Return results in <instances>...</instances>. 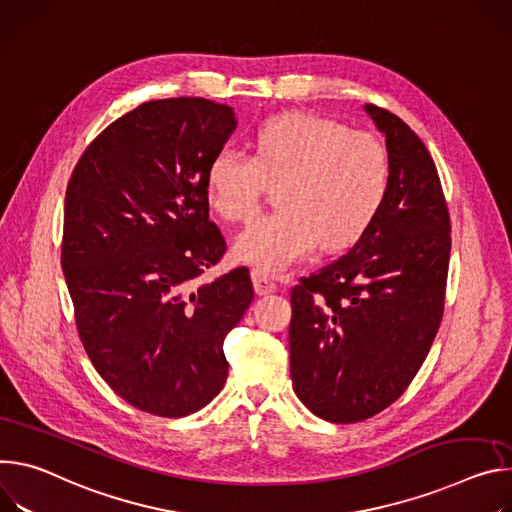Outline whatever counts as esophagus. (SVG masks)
Listing matches in <instances>:
<instances>
[{"label": "esophagus", "mask_w": 512, "mask_h": 512, "mask_svg": "<svg viewBox=\"0 0 512 512\" xmlns=\"http://www.w3.org/2000/svg\"><path fill=\"white\" fill-rule=\"evenodd\" d=\"M252 282H254V289L258 295H270L276 291V282L260 268L252 270Z\"/></svg>", "instance_id": "1"}]
</instances>
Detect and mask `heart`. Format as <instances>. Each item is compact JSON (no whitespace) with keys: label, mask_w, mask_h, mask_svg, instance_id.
<instances>
[{"label":"heart","mask_w":512,"mask_h":512,"mask_svg":"<svg viewBox=\"0 0 512 512\" xmlns=\"http://www.w3.org/2000/svg\"><path fill=\"white\" fill-rule=\"evenodd\" d=\"M388 152L370 132L313 113L266 120L254 156L221 148L207 166L209 205L246 221L276 185L280 209L258 217L236 238V256L264 272H282L317 246L325 252L358 242L388 193Z\"/></svg>","instance_id":"obj_1"}]
</instances>
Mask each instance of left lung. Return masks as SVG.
I'll use <instances>...</instances> for the list:
<instances>
[{
    "instance_id": "8db88e82",
    "label": "left lung",
    "mask_w": 512,
    "mask_h": 512,
    "mask_svg": "<svg viewBox=\"0 0 512 512\" xmlns=\"http://www.w3.org/2000/svg\"><path fill=\"white\" fill-rule=\"evenodd\" d=\"M386 138L388 193L354 248L291 293V378L329 423H358L407 390L437 335L449 266V211L435 162L399 118L366 103Z\"/></svg>"
}]
</instances>
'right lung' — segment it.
<instances>
[{"instance_id":"obj_1","label":"right lung","mask_w":512,"mask_h":512,"mask_svg":"<svg viewBox=\"0 0 512 512\" xmlns=\"http://www.w3.org/2000/svg\"><path fill=\"white\" fill-rule=\"evenodd\" d=\"M236 126L232 107L203 97L146 101L87 146L67 187L61 264L83 348L124 401L158 417L215 399L223 339L254 299L246 266L199 282L225 252L207 166Z\"/></svg>"}]
</instances>
